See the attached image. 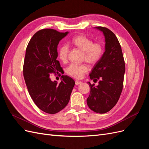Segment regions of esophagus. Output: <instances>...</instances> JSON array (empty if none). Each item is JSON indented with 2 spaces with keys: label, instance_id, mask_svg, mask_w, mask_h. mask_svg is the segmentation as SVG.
Wrapping results in <instances>:
<instances>
[{
  "label": "esophagus",
  "instance_id": "34e87169",
  "mask_svg": "<svg viewBox=\"0 0 149 149\" xmlns=\"http://www.w3.org/2000/svg\"><path fill=\"white\" fill-rule=\"evenodd\" d=\"M82 82L81 81H78V80H76L75 81V84L76 85H79L80 84H81Z\"/></svg>",
  "mask_w": 149,
  "mask_h": 149
}]
</instances>
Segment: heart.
Here are the masks:
<instances>
[{
    "mask_svg": "<svg viewBox=\"0 0 149 149\" xmlns=\"http://www.w3.org/2000/svg\"><path fill=\"white\" fill-rule=\"evenodd\" d=\"M74 45L83 52V60L88 63L94 65L100 61L103 55L104 48L100 42H93V40L83 35H76L72 39ZM70 51L68 44H63L60 47L58 56L62 61H66ZM89 68L86 65L71 64L66 68V73L76 79H81L85 73H88Z\"/></svg>",
    "mask_w": 149,
    "mask_h": 149,
    "instance_id": "obj_1",
    "label": "heart"
}]
</instances>
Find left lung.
Returning a JSON list of instances; mask_svg holds the SVG:
<instances>
[{
	"label": "left lung",
	"mask_w": 149,
	"mask_h": 149,
	"mask_svg": "<svg viewBox=\"0 0 149 149\" xmlns=\"http://www.w3.org/2000/svg\"><path fill=\"white\" fill-rule=\"evenodd\" d=\"M96 29L104 35L105 52L89 74L94 81H100L97 86L88 82L91 90L87 104L94 112L104 114L112 109L119 100L125 67L120 45L115 34L104 26H96Z\"/></svg>",
	"instance_id": "8db88e82"
}]
</instances>
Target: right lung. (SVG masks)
I'll return each instance as SVG.
<instances>
[{"instance_id":"1","label":"right lung","mask_w":149,"mask_h":149,"mask_svg":"<svg viewBox=\"0 0 149 149\" xmlns=\"http://www.w3.org/2000/svg\"><path fill=\"white\" fill-rule=\"evenodd\" d=\"M68 33L52 29L40 30L31 37L26 49L23 73L28 91L37 106L48 114H56L64 109L75 84L67 75L61 76L60 84L49 77L62 68L56 60L57 47Z\"/></svg>"}]
</instances>
